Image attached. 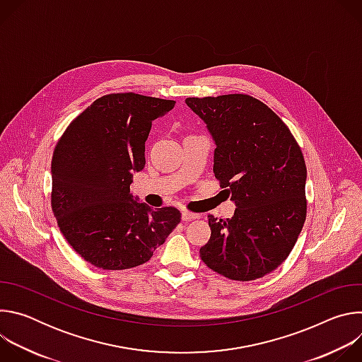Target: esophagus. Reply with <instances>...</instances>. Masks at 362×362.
<instances>
[{
    "label": "esophagus",
    "mask_w": 362,
    "mask_h": 362,
    "mask_svg": "<svg viewBox=\"0 0 362 362\" xmlns=\"http://www.w3.org/2000/svg\"><path fill=\"white\" fill-rule=\"evenodd\" d=\"M197 218H199V215H196V214H192V212H187V211H182V221L183 222H190V221H194Z\"/></svg>",
    "instance_id": "obj_1"
}]
</instances>
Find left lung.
Here are the masks:
<instances>
[{"instance_id": "obj_1", "label": "left lung", "mask_w": 362, "mask_h": 362, "mask_svg": "<svg viewBox=\"0 0 362 362\" xmlns=\"http://www.w3.org/2000/svg\"><path fill=\"white\" fill-rule=\"evenodd\" d=\"M186 105L215 141L214 173L235 202L230 219L209 215L202 261L233 281L275 271L291 253L306 218V166L286 124L246 94L189 97Z\"/></svg>"}]
</instances>
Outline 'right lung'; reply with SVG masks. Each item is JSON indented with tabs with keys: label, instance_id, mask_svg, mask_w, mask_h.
I'll use <instances>...</instances> for the list:
<instances>
[{
	"label": "right lung",
	"instance_id": "obj_1",
	"mask_svg": "<svg viewBox=\"0 0 362 362\" xmlns=\"http://www.w3.org/2000/svg\"><path fill=\"white\" fill-rule=\"evenodd\" d=\"M175 103L134 93L103 95L56 146L51 208L70 246L97 268L147 262L180 222L177 209H151L130 193L133 173L146 165L151 122Z\"/></svg>",
	"mask_w": 362,
	"mask_h": 362
}]
</instances>
